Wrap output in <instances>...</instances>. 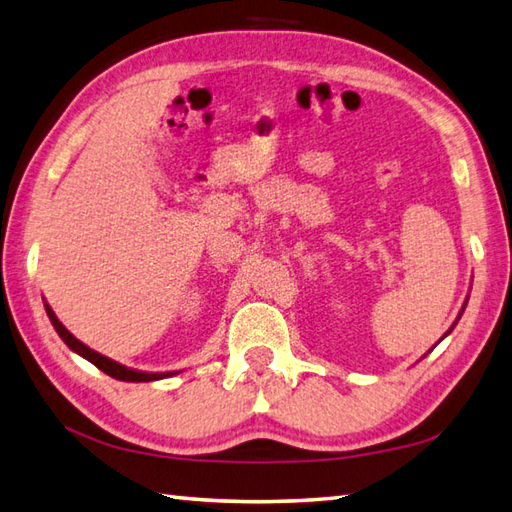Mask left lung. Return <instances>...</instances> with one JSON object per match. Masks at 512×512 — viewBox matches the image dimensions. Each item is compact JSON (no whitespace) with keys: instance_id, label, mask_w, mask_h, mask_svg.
<instances>
[{"instance_id":"8db88e82","label":"left lung","mask_w":512,"mask_h":512,"mask_svg":"<svg viewBox=\"0 0 512 512\" xmlns=\"http://www.w3.org/2000/svg\"><path fill=\"white\" fill-rule=\"evenodd\" d=\"M464 309H466V302H464V307H462V311H460V316L464 314ZM455 325H457V322H455ZM455 325H453V327H455ZM453 327H451V329H453ZM451 329H448V331L444 333V336H442V338H446V336H448V333H451Z\"/></svg>"}]
</instances>
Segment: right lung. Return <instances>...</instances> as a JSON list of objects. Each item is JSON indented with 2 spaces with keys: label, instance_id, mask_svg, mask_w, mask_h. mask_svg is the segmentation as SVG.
Masks as SVG:
<instances>
[{
  "label": "right lung",
  "instance_id": "add662e5",
  "mask_svg": "<svg viewBox=\"0 0 512 512\" xmlns=\"http://www.w3.org/2000/svg\"><path fill=\"white\" fill-rule=\"evenodd\" d=\"M44 307H46V314H48V318H50V322H52V327H55V331L59 333V338L64 340L68 347L75 351V353H79L81 358H86L88 362H92L95 364L97 369H101L103 373H108L110 378H114V380H123V382H154V380H163V378H172V375H176V371H165V373H150V371H137V369H130V367H123V364H119V362H114V360H110V358H106V356H101V353H97L95 349H90V347H86V344H83L81 340H77L75 336H72V333L61 325L59 322V318L55 316V311L50 309V305L48 302H44Z\"/></svg>",
  "mask_w": 512,
  "mask_h": 512
}]
</instances>
